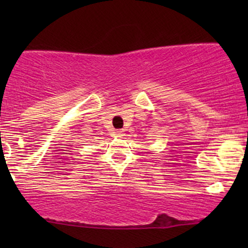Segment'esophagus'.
I'll return each mask as SVG.
<instances>
[{"mask_svg": "<svg viewBox=\"0 0 248 248\" xmlns=\"http://www.w3.org/2000/svg\"><path fill=\"white\" fill-rule=\"evenodd\" d=\"M115 135L118 136V138H122V136H124V132H122L121 129H118V130H115Z\"/></svg>", "mask_w": 248, "mask_h": 248, "instance_id": "34e87169", "label": "esophagus"}]
</instances>
